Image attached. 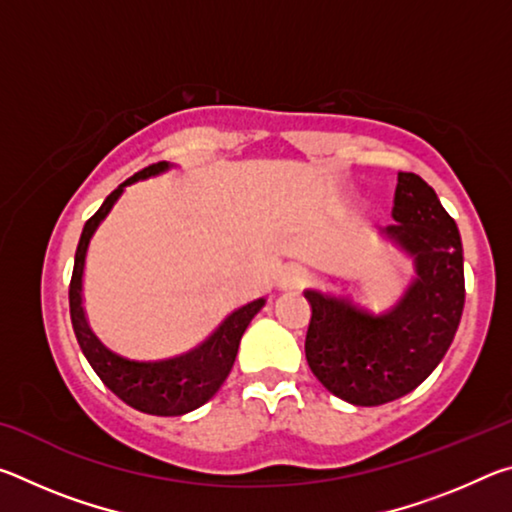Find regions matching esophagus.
<instances>
[{
  "instance_id": "obj_1",
  "label": "esophagus",
  "mask_w": 512,
  "mask_h": 512,
  "mask_svg": "<svg viewBox=\"0 0 512 512\" xmlns=\"http://www.w3.org/2000/svg\"><path fill=\"white\" fill-rule=\"evenodd\" d=\"M305 284H309V273L300 266L287 268V271H284L282 277H280V289H284V291H287V289L289 291L291 289H302Z\"/></svg>"
}]
</instances>
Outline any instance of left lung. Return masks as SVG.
Wrapping results in <instances>:
<instances>
[{"label":"left lung","instance_id":"8db88e82","mask_svg":"<svg viewBox=\"0 0 512 512\" xmlns=\"http://www.w3.org/2000/svg\"><path fill=\"white\" fill-rule=\"evenodd\" d=\"M384 235L415 259L418 280L400 305L372 314L350 300L305 291L307 363L329 393L357 406L400 400L427 379L454 341L465 305L461 235L433 189L397 173Z\"/></svg>","mask_w":512,"mask_h":512}]
</instances>
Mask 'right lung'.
<instances>
[{
	"label": "right lung",
	"instance_id": "right-lung-1",
	"mask_svg": "<svg viewBox=\"0 0 512 512\" xmlns=\"http://www.w3.org/2000/svg\"><path fill=\"white\" fill-rule=\"evenodd\" d=\"M167 162L149 164L135 176L124 180L115 192H112L103 205L94 212L83 225L79 248L74 257L72 282H69V316H72V327L79 341L85 359L90 361L92 370L97 372L99 379L106 384L119 400L137 411L151 415H183L203 406L210 397L219 391L225 377L230 375L232 363H235L239 341L244 336L246 327L259 309L264 307V300H255L250 305L235 311L225 323L216 329L210 341H205L201 348H196L180 357L164 359V361H135L121 354L108 350L85 320L81 305V282H83V264L85 253L92 232L97 225L106 219L110 207L115 205L119 194L124 192L126 185L135 180L153 176L167 169Z\"/></svg>",
	"mask_w": 512,
	"mask_h": 512
}]
</instances>
